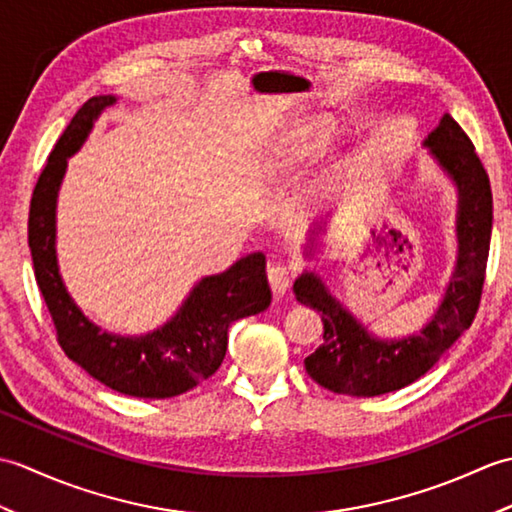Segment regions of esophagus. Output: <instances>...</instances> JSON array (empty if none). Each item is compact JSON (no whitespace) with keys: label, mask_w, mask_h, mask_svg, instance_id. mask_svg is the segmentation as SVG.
Instances as JSON below:
<instances>
[{"label":"esophagus","mask_w":512,"mask_h":512,"mask_svg":"<svg viewBox=\"0 0 512 512\" xmlns=\"http://www.w3.org/2000/svg\"><path fill=\"white\" fill-rule=\"evenodd\" d=\"M292 279H295V268L288 264H277L268 268V281L275 295H284V292H288L292 286Z\"/></svg>","instance_id":"34e87169"}]
</instances>
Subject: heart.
Instances as JSON below:
<instances>
[{
  "label": "heart",
  "instance_id": "1",
  "mask_svg": "<svg viewBox=\"0 0 512 512\" xmlns=\"http://www.w3.org/2000/svg\"><path fill=\"white\" fill-rule=\"evenodd\" d=\"M297 143H299V147H303V149H312V147L319 145V140L314 138L312 134H301V136L297 138Z\"/></svg>",
  "mask_w": 512,
  "mask_h": 512
}]
</instances>
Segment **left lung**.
I'll list each match as a JSON object with an SVG mask.
<instances>
[{
	"instance_id": "1",
	"label": "left lung",
	"mask_w": 512,
	"mask_h": 512,
	"mask_svg": "<svg viewBox=\"0 0 512 512\" xmlns=\"http://www.w3.org/2000/svg\"><path fill=\"white\" fill-rule=\"evenodd\" d=\"M424 145L458 187V262L436 317L418 334L380 341L314 273H303L292 288L303 306L321 312L323 345L306 358V369L314 383L334 394L380 396L411 385L471 328L480 308L493 228L491 180L471 138L449 114L442 116Z\"/></svg>"
}]
</instances>
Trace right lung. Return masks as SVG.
<instances>
[{"label": "right lung", "instance_id": "right-lung-1", "mask_svg": "<svg viewBox=\"0 0 512 512\" xmlns=\"http://www.w3.org/2000/svg\"><path fill=\"white\" fill-rule=\"evenodd\" d=\"M114 96H92L74 114L50 151L30 200L28 246L35 279L46 299L65 356L114 391L136 398H171L193 389L222 365L228 325L264 312L273 292L266 277L264 253L242 257L220 275L204 277L182 308L162 328L143 336L103 332L65 290L54 250V209L65 165L88 138L96 118Z\"/></svg>", "mask_w": 512, "mask_h": 512}]
</instances>
